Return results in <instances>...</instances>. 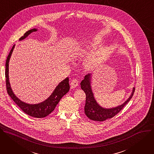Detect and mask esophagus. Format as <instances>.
I'll return each instance as SVG.
<instances>
[{"label": "esophagus", "instance_id": "1", "mask_svg": "<svg viewBox=\"0 0 154 154\" xmlns=\"http://www.w3.org/2000/svg\"><path fill=\"white\" fill-rule=\"evenodd\" d=\"M70 85L72 88H76L78 86V81L77 79H73L70 83Z\"/></svg>", "mask_w": 154, "mask_h": 154}]
</instances>
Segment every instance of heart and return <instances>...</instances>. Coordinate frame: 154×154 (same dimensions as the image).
<instances>
[{"label":"heart","mask_w":154,"mask_h":154,"mask_svg":"<svg viewBox=\"0 0 154 154\" xmlns=\"http://www.w3.org/2000/svg\"><path fill=\"white\" fill-rule=\"evenodd\" d=\"M100 40L94 38L89 45L87 46L88 49H94L100 43ZM85 50V49H82ZM108 53V49L105 46H101L98 48L95 52L89 57L84 62V66L86 69L89 71L95 70L104 61Z\"/></svg>","instance_id":"heart-1"}]
</instances>
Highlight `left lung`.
I'll use <instances>...</instances> for the list:
<instances>
[{
	"mask_svg": "<svg viewBox=\"0 0 154 154\" xmlns=\"http://www.w3.org/2000/svg\"><path fill=\"white\" fill-rule=\"evenodd\" d=\"M91 75L92 74H88L85 76L84 79L81 82V88L82 91H84L86 95V105L84 106V112L87 117L92 121L99 122L104 121L108 119L113 117L123 109V108L132 98L135 89L133 88L130 97L121 105L108 109L102 108L97 103L94 97V94L92 91L91 86Z\"/></svg>",
	"mask_w": 154,
	"mask_h": 154,
	"instance_id": "obj_1",
	"label": "left lung"
}]
</instances>
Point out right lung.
Here are the masks:
<instances>
[{"mask_svg":"<svg viewBox=\"0 0 154 154\" xmlns=\"http://www.w3.org/2000/svg\"><path fill=\"white\" fill-rule=\"evenodd\" d=\"M37 31V29H32L31 30L26 32L23 37L20 38V40H24L26 38L30 33L32 32ZM14 45L11 48L10 52L7 58L6 63H5V78H6V88L8 94L10 96L11 99L14 101V103L18 105L22 111H23L26 114H28L30 116L37 117V118H43L48 116L49 114L52 112L56 105L58 104L59 101L62 97L65 95L70 89L69 85V79L66 78L64 80L60 82L58 86L56 88L53 92L52 93L49 97L47 98L44 101L38 104H28L20 100L18 97L14 94L10 86V84L9 82L8 78V63L11 55L13 53Z\"/></svg>","mask_w":154,"mask_h":154,"instance_id":"right-lung-1","label":"right lung"}]
</instances>
